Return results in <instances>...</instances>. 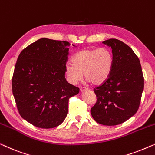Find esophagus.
<instances>
[{
  "label": "esophagus",
  "mask_w": 155,
  "mask_h": 155,
  "mask_svg": "<svg viewBox=\"0 0 155 155\" xmlns=\"http://www.w3.org/2000/svg\"><path fill=\"white\" fill-rule=\"evenodd\" d=\"M86 90H87V89H86V88H80V92H81V93L84 92V91H86Z\"/></svg>",
  "instance_id": "1"
}]
</instances>
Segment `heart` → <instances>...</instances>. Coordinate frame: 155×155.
Segmentation results:
<instances>
[{
	"mask_svg": "<svg viewBox=\"0 0 155 155\" xmlns=\"http://www.w3.org/2000/svg\"><path fill=\"white\" fill-rule=\"evenodd\" d=\"M72 62L65 65L67 79L71 84H77L84 75L87 83L100 85L110 74L113 55L106 48L84 49L75 54Z\"/></svg>",
	"mask_w": 155,
	"mask_h": 155,
	"instance_id": "b5f03b06",
	"label": "heart"
}]
</instances>
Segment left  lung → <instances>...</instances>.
<instances>
[{
	"label": "left lung",
	"instance_id": "1",
	"mask_svg": "<svg viewBox=\"0 0 155 155\" xmlns=\"http://www.w3.org/2000/svg\"><path fill=\"white\" fill-rule=\"evenodd\" d=\"M102 43L112 48L113 66L109 77L94 88L97 102L91 113L97 123L115 126L127 121L137 112L144 78L140 60L128 45L116 38Z\"/></svg>",
	"mask_w": 155,
	"mask_h": 155
}]
</instances>
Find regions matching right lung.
I'll return each mask as SVG.
<instances>
[{
    "instance_id": "1",
    "label": "right lung",
    "mask_w": 155,
    "mask_h": 155,
    "mask_svg": "<svg viewBox=\"0 0 155 155\" xmlns=\"http://www.w3.org/2000/svg\"><path fill=\"white\" fill-rule=\"evenodd\" d=\"M69 46L67 41L42 38L24 49L17 58L13 95L21 117L38 128L60 125L68 112L69 99L79 93V88L65 78Z\"/></svg>"
}]
</instances>
